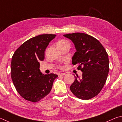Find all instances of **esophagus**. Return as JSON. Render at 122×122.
<instances>
[{
    "label": "esophagus",
    "instance_id": "esophagus-1",
    "mask_svg": "<svg viewBox=\"0 0 122 122\" xmlns=\"http://www.w3.org/2000/svg\"><path fill=\"white\" fill-rule=\"evenodd\" d=\"M66 73H60L58 74V76H64L65 75Z\"/></svg>",
    "mask_w": 122,
    "mask_h": 122
}]
</instances>
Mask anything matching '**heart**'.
<instances>
[{"instance_id": "heart-1", "label": "heart", "mask_w": 122, "mask_h": 122, "mask_svg": "<svg viewBox=\"0 0 122 122\" xmlns=\"http://www.w3.org/2000/svg\"><path fill=\"white\" fill-rule=\"evenodd\" d=\"M68 43H68V42H67L66 41H65L64 40H61L57 42V46H64V45L66 44H68Z\"/></svg>"}]
</instances>
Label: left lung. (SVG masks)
<instances>
[{
	"instance_id": "1",
	"label": "left lung",
	"mask_w": 122,
	"mask_h": 122,
	"mask_svg": "<svg viewBox=\"0 0 122 122\" xmlns=\"http://www.w3.org/2000/svg\"><path fill=\"white\" fill-rule=\"evenodd\" d=\"M64 36L74 43L76 51L72 64H78L83 73L81 78L75 76L70 90L79 99H91L101 92L106 82L109 70L108 53L99 41L87 34L74 33Z\"/></svg>"
}]
</instances>
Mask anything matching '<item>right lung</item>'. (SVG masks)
<instances>
[{"label":"right lung","mask_w":122,"mask_h":122,"mask_svg":"<svg viewBox=\"0 0 122 122\" xmlns=\"http://www.w3.org/2000/svg\"><path fill=\"white\" fill-rule=\"evenodd\" d=\"M55 34H42L30 38L15 51L10 64V75L16 91L28 101H39L50 92L57 74L42 73L40 61Z\"/></svg>","instance_id":"right-lung-1"}]
</instances>
